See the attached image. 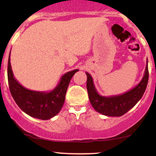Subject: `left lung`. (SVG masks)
Segmentation results:
<instances>
[{
    "instance_id": "1",
    "label": "left lung",
    "mask_w": 156,
    "mask_h": 156,
    "mask_svg": "<svg viewBox=\"0 0 156 156\" xmlns=\"http://www.w3.org/2000/svg\"><path fill=\"white\" fill-rule=\"evenodd\" d=\"M87 92L93 108L97 112L107 116H121L133 108L143 96L148 83V66L147 64L144 76L141 81L133 90L118 96H101L95 90L91 75L87 73Z\"/></svg>"
}]
</instances>
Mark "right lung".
Returning <instances> with one entry per match:
<instances>
[{
	"mask_svg": "<svg viewBox=\"0 0 156 156\" xmlns=\"http://www.w3.org/2000/svg\"><path fill=\"white\" fill-rule=\"evenodd\" d=\"M78 69L69 72L63 75L58 87L50 92H40L29 90L22 87L13 76L9 56L7 76L11 95L23 112L32 117L47 120L60 112L65 101L66 90L71 80Z\"/></svg>",
	"mask_w": 156,
	"mask_h": 156,
	"instance_id": "right-lung-1",
	"label": "right lung"
}]
</instances>
